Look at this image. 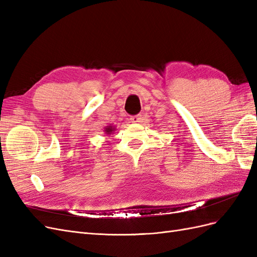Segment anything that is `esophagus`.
<instances>
[{
	"label": "esophagus",
	"mask_w": 257,
	"mask_h": 257,
	"mask_svg": "<svg viewBox=\"0 0 257 257\" xmlns=\"http://www.w3.org/2000/svg\"><path fill=\"white\" fill-rule=\"evenodd\" d=\"M131 121L133 123H139L142 121V115L141 114H136V115H133L131 118Z\"/></svg>",
	"instance_id": "34e87169"
}]
</instances>
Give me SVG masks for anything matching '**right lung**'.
Listing matches in <instances>:
<instances>
[{"mask_svg": "<svg viewBox=\"0 0 257 257\" xmlns=\"http://www.w3.org/2000/svg\"><path fill=\"white\" fill-rule=\"evenodd\" d=\"M114 131H115V126H112L111 124H110V125H107V126L105 127V130H104L106 135H110V134L112 133V132H114Z\"/></svg>", "mask_w": 257, "mask_h": 257, "instance_id": "right-lung-1", "label": "right lung"}]
</instances>
